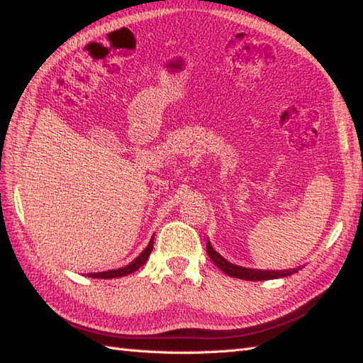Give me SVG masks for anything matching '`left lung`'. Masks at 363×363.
<instances>
[{
	"mask_svg": "<svg viewBox=\"0 0 363 363\" xmlns=\"http://www.w3.org/2000/svg\"><path fill=\"white\" fill-rule=\"evenodd\" d=\"M207 254L212 259V262L217 265L223 273H226L230 277H238V279H245V281H268V279H279V277L290 276L293 273H296L301 268H293V269H281V272H267V269H251V268H245V267H238L230 264L225 257H221L220 254L212 248L211 242H207L206 245Z\"/></svg>",
	"mask_w": 363,
	"mask_h": 363,
	"instance_id": "left-lung-1",
	"label": "left lung"
}]
</instances>
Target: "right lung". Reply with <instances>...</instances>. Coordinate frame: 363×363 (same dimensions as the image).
<instances>
[{
	"instance_id": "right-lung-1",
	"label": "right lung",
	"mask_w": 363,
	"mask_h": 363,
	"mask_svg": "<svg viewBox=\"0 0 363 363\" xmlns=\"http://www.w3.org/2000/svg\"><path fill=\"white\" fill-rule=\"evenodd\" d=\"M152 243H154V237L150 240L148 246L138 254V256L130 262L129 265L123 267V268H118V269H109V272H101V273H89V277H98V279H112V277H121V276H126V274H130L137 272L138 268H140L146 260H148L150 254L152 251Z\"/></svg>"
}]
</instances>
